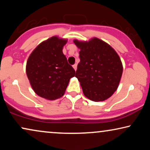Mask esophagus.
<instances>
[{
  "mask_svg": "<svg viewBox=\"0 0 150 150\" xmlns=\"http://www.w3.org/2000/svg\"><path fill=\"white\" fill-rule=\"evenodd\" d=\"M73 67H74V69H75V71L76 70V69H77V64H76V63H75L74 65H73Z\"/></svg>",
  "mask_w": 150,
  "mask_h": 150,
  "instance_id": "esophagus-1",
  "label": "esophagus"
}]
</instances>
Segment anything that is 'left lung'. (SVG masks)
Wrapping results in <instances>:
<instances>
[{
    "instance_id": "1",
    "label": "left lung",
    "mask_w": 150,
    "mask_h": 150,
    "mask_svg": "<svg viewBox=\"0 0 150 150\" xmlns=\"http://www.w3.org/2000/svg\"><path fill=\"white\" fill-rule=\"evenodd\" d=\"M79 52L80 63L75 76L84 95L94 102L104 101L117 89L123 72L121 59L110 45L98 38L89 42L74 40Z\"/></svg>"
}]
</instances>
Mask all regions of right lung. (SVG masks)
Returning <instances> with one entry per match:
<instances>
[{
	"label": "right lung",
	"mask_w": 150,
	"mask_h": 150,
	"mask_svg": "<svg viewBox=\"0 0 150 150\" xmlns=\"http://www.w3.org/2000/svg\"><path fill=\"white\" fill-rule=\"evenodd\" d=\"M66 40L52 37L33 51L26 63V75L39 96L53 100L64 95L75 70L63 53Z\"/></svg>",
	"instance_id": "right-lung-1"
}]
</instances>
